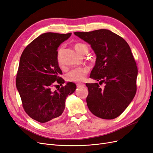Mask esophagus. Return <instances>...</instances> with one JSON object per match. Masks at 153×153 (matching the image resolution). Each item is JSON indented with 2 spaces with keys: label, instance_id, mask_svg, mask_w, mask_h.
Instances as JSON below:
<instances>
[{
  "label": "esophagus",
  "instance_id": "1",
  "mask_svg": "<svg viewBox=\"0 0 153 153\" xmlns=\"http://www.w3.org/2000/svg\"><path fill=\"white\" fill-rule=\"evenodd\" d=\"M77 87H85L86 86V85L85 84H82V83H78L77 84Z\"/></svg>",
  "mask_w": 153,
  "mask_h": 153
}]
</instances>
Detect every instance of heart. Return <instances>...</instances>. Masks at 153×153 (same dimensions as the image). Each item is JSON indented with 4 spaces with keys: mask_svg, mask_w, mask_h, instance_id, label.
Returning <instances> with one entry per match:
<instances>
[{
    "mask_svg": "<svg viewBox=\"0 0 153 153\" xmlns=\"http://www.w3.org/2000/svg\"><path fill=\"white\" fill-rule=\"evenodd\" d=\"M76 50L80 54H82V53L88 50V47L85 44L78 42L76 43L74 45ZM62 51V48L58 50V56H57V62L58 65L61 66L62 65V59L60 57V53ZM89 72V69L86 67H80V68H76L74 69L71 70L70 72L67 73L66 76V79L68 81L71 82H81L85 79V76Z\"/></svg>",
    "mask_w": 153,
    "mask_h": 153,
    "instance_id": "b5f03b06",
    "label": "heart"
}]
</instances>
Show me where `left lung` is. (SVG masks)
Returning a JSON list of instances; mask_svg holds the SVG:
<instances>
[{
    "label": "left lung",
    "mask_w": 153,
    "mask_h": 153,
    "mask_svg": "<svg viewBox=\"0 0 153 153\" xmlns=\"http://www.w3.org/2000/svg\"><path fill=\"white\" fill-rule=\"evenodd\" d=\"M89 43L97 59L90 77L104 83H86L88 109L95 116L112 120L120 116L137 91V67L128 44L124 39L106 29L74 32Z\"/></svg>",
    "instance_id": "8db88e82"
}]
</instances>
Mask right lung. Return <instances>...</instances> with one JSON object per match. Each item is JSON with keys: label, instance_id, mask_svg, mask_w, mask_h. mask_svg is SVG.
Wrapping results in <instances>:
<instances>
[{"label": "right lung", "instance_id": "right-lung-1", "mask_svg": "<svg viewBox=\"0 0 153 153\" xmlns=\"http://www.w3.org/2000/svg\"><path fill=\"white\" fill-rule=\"evenodd\" d=\"M71 33L47 32L25 48L19 60L16 85L24 111L32 119L45 123L57 120L65 109V99L74 92L73 82H65L57 62L58 48ZM55 83L62 86L53 91ZM58 86V85H57Z\"/></svg>", "mask_w": 153, "mask_h": 153}]
</instances>
